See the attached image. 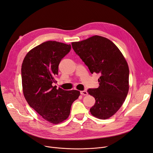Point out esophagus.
Here are the masks:
<instances>
[{
    "label": "esophagus",
    "mask_w": 153,
    "mask_h": 153,
    "mask_svg": "<svg viewBox=\"0 0 153 153\" xmlns=\"http://www.w3.org/2000/svg\"><path fill=\"white\" fill-rule=\"evenodd\" d=\"M80 94H82V95L86 96V95H87V94H88V92H87L86 91H81Z\"/></svg>",
    "instance_id": "obj_1"
}]
</instances>
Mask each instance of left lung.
Listing matches in <instances>:
<instances>
[{
  "label": "left lung",
  "instance_id": "left-lung-1",
  "mask_svg": "<svg viewBox=\"0 0 153 153\" xmlns=\"http://www.w3.org/2000/svg\"><path fill=\"white\" fill-rule=\"evenodd\" d=\"M71 45L91 74L100 75L98 88L88 90L96 101L91 114L101 120L111 117L124 103L129 90V71L125 58L113 42L99 35L72 42Z\"/></svg>",
  "mask_w": 153,
  "mask_h": 153
}]
</instances>
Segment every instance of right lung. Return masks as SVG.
I'll return each mask as SVG.
<instances>
[{
    "mask_svg": "<svg viewBox=\"0 0 153 153\" xmlns=\"http://www.w3.org/2000/svg\"><path fill=\"white\" fill-rule=\"evenodd\" d=\"M71 50V45L47 41L30 50L25 55L21 68L22 83L28 104L42 117L52 124L66 120L78 90L65 91L56 86L59 65Z\"/></svg>",
    "mask_w": 153,
    "mask_h": 153,
    "instance_id": "right-lung-1",
    "label": "right lung"
}]
</instances>
